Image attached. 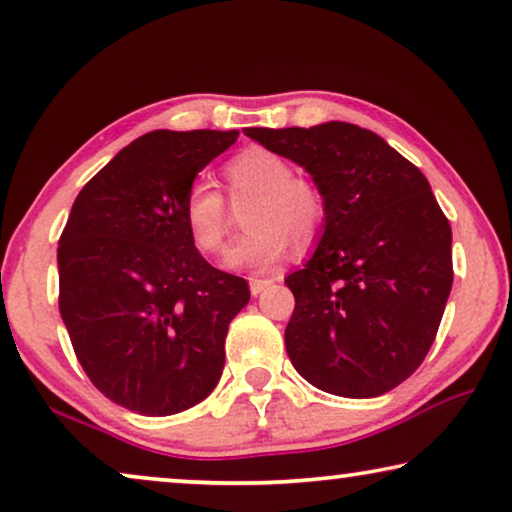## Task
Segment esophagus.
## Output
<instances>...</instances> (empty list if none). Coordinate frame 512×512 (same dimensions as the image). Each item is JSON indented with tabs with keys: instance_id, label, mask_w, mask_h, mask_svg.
<instances>
[{
	"instance_id": "1",
	"label": "esophagus",
	"mask_w": 512,
	"mask_h": 512,
	"mask_svg": "<svg viewBox=\"0 0 512 512\" xmlns=\"http://www.w3.org/2000/svg\"><path fill=\"white\" fill-rule=\"evenodd\" d=\"M248 283H250V292H253L255 297H257V294H262V292L266 290V287H271L273 283H276V278H273V276H266V278L250 276Z\"/></svg>"
}]
</instances>
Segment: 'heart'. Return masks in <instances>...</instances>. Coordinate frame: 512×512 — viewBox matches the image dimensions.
Here are the masks:
<instances>
[{
    "label": "heart",
    "instance_id": "heart-1",
    "mask_svg": "<svg viewBox=\"0 0 512 512\" xmlns=\"http://www.w3.org/2000/svg\"><path fill=\"white\" fill-rule=\"evenodd\" d=\"M229 199L248 201L243 225L248 234L225 253V266L264 271L283 259L287 246L308 250L327 222L325 194L313 181L297 176L292 162L266 148H248L225 164ZM183 222L194 248L218 255L229 232V213L211 183L190 185L183 199Z\"/></svg>",
    "mask_w": 512,
    "mask_h": 512
}]
</instances>
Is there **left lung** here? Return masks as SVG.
I'll return each mask as SVG.
<instances>
[{
  "label": "left lung",
  "mask_w": 512,
  "mask_h": 512,
  "mask_svg": "<svg viewBox=\"0 0 512 512\" xmlns=\"http://www.w3.org/2000/svg\"><path fill=\"white\" fill-rule=\"evenodd\" d=\"M246 134L301 164L327 201L318 248L285 278L294 369L336 397L394 390L427 357L452 287V229L429 181L350 122Z\"/></svg>",
  "instance_id": "left-lung-1"
}]
</instances>
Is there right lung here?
I'll return each instance as SVG.
<instances>
[{
	"label": "right lung",
	"instance_id": "add662e5",
	"mask_svg": "<svg viewBox=\"0 0 512 512\" xmlns=\"http://www.w3.org/2000/svg\"><path fill=\"white\" fill-rule=\"evenodd\" d=\"M239 132H157L122 148L71 206L57 246L60 315L92 385L139 415L204 401L248 283L199 255L183 222L194 176Z\"/></svg>",
	"mask_w": 512,
	"mask_h": 512
}]
</instances>
